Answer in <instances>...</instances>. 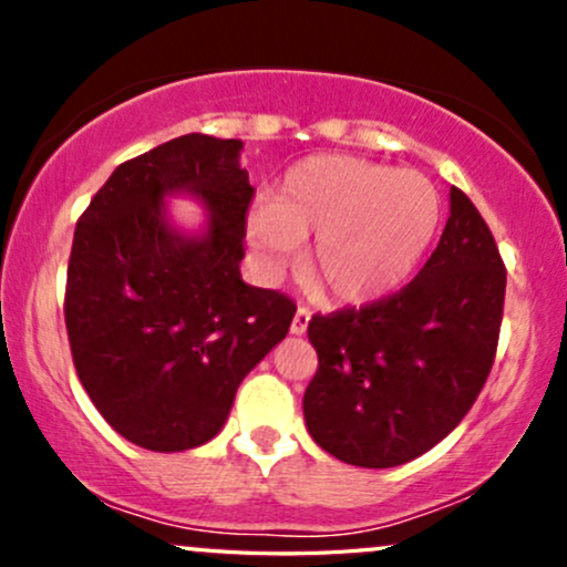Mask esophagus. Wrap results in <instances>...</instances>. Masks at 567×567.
<instances>
[{"label":"esophagus","instance_id":"obj_1","mask_svg":"<svg viewBox=\"0 0 567 567\" xmlns=\"http://www.w3.org/2000/svg\"><path fill=\"white\" fill-rule=\"evenodd\" d=\"M309 320H311V311L309 309H298L296 317H292L290 333L292 336H303L306 328H309Z\"/></svg>","mask_w":567,"mask_h":567}]
</instances>
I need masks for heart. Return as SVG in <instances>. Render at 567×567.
Listing matches in <instances>:
<instances>
[{
	"label": "heart",
	"instance_id": "obj_1",
	"mask_svg": "<svg viewBox=\"0 0 567 567\" xmlns=\"http://www.w3.org/2000/svg\"><path fill=\"white\" fill-rule=\"evenodd\" d=\"M440 226V194L421 173L317 154L282 175L247 239L269 269L305 243L301 275L324 301L368 306L408 282Z\"/></svg>",
	"mask_w": 567,
	"mask_h": 567
}]
</instances>
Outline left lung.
Here are the masks:
<instances>
[{
	"label": "left lung",
	"mask_w": 567,
	"mask_h": 567,
	"mask_svg": "<svg viewBox=\"0 0 567 567\" xmlns=\"http://www.w3.org/2000/svg\"><path fill=\"white\" fill-rule=\"evenodd\" d=\"M496 239L464 192L419 277L392 298L311 317L320 357L303 394L311 440L343 464L389 470L432 451L485 386L504 315Z\"/></svg>",
	"instance_id": "left-lung-1"
}]
</instances>
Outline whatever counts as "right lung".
Listing matches in <instances>:
<instances>
[{"instance_id":"add662e5","label":"right lung","mask_w":567,"mask_h":567,"mask_svg":"<svg viewBox=\"0 0 567 567\" xmlns=\"http://www.w3.org/2000/svg\"><path fill=\"white\" fill-rule=\"evenodd\" d=\"M239 152L205 133L162 143L116 167L76 224L63 309L74 368L109 426L146 451L216 437L296 315L239 271L252 199ZM173 196L203 205L202 227L174 224Z\"/></svg>"}]
</instances>
